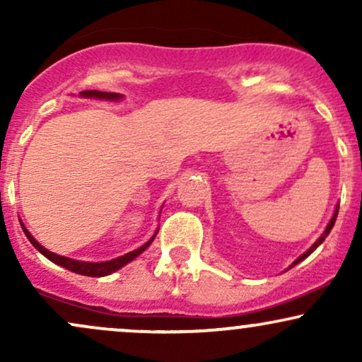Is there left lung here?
I'll return each mask as SVG.
<instances>
[{"label":"left lung","mask_w":362,"mask_h":362,"mask_svg":"<svg viewBox=\"0 0 362 362\" xmlns=\"http://www.w3.org/2000/svg\"><path fill=\"white\" fill-rule=\"evenodd\" d=\"M337 214H339V204H337V207H335V211H334V216H332V219H330V221H328L327 228H325V231H323L322 236H320V238L317 240V242H315L313 245H311V247H310L308 250H306L305 253H303V255L298 257V259L294 260L293 264L289 265V269H291V267H294V265H296V264H300V262H301V260H305L306 257H310L311 253H313L315 250H317V248L320 247V245H322L323 242H325V238H327V236H328V233H330V231H332V228H334V224H335V219H337Z\"/></svg>","instance_id":"1"}]
</instances>
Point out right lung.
<instances>
[{"mask_svg":"<svg viewBox=\"0 0 362 362\" xmlns=\"http://www.w3.org/2000/svg\"><path fill=\"white\" fill-rule=\"evenodd\" d=\"M80 97L83 98H95V100H109V102H119L122 100V95L120 93H112V91H98V90H86V91H80ZM22 224L23 228V233L25 236L28 238V242H30L34 247L42 253L44 257H47L49 260L54 262V264L61 265V267L68 269V271L71 272H76V274H81V276H90V277H103V276H109V274L119 271V269H122L124 265L129 264V262H132L136 259V257H139L141 253H143L149 245L153 243V240H155V236L158 233V230L155 231V235L151 236V238L148 240L146 243L143 245V247L136 248V250L126 253V255H120L117 259H112V260H105V262H85V260H74V259H69V257H62V255H57V253H52L49 252L47 248H44L42 245H40L34 236L30 235V231L25 228L23 223Z\"/></svg>","mask_w":362,"mask_h":362,"instance_id":"add662e5","label":"right lung"}]
</instances>
